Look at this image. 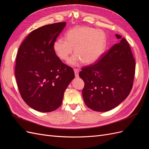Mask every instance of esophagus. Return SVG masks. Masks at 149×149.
Returning a JSON list of instances; mask_svg holds the SVG:
<instances>
[{"label":"esophagus","mask_w":149,"mask_h":149,"mask_svg":"<svg viewBox=\"0 0 149 149\" xmlns=\"http://www.w3.org/2000/svg\"><path fill=\"white\" fill-rule=\"evenodd\" d=\"M74 74H75V76L76 78L78 77L79 76V70L77 68H75L74 69Z\"/></svg>","instance_id":"1"}]
</instances>
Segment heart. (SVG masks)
<instances>
[{
    "mask_svg": "<svg viewBox=\"0 0 149 149\" xmlns=\"http://www.w3.org/2000/svg\"><path fill=\"white\" fill-rule=\"evenodd\" d=\"M107 45L106 33L88 26H76L66 31L65 39H56L53 44L55 55L66 61L73 52L74 55L68 60L71 65H78L81 61L89 65L96 61L104 52Z\"/></svg>",
    "mask_w": 149,
    "mask_h": 149,
    "instance_id": "obj_1",
    "label": "heart"
}]
</instances>
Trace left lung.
Returning <instances> with one entry per match:
<instances>
[{"label":"left lung","mask_w":149,"mask_h":149,"mask_svg":"<svg viewBox=\"0 0 149 149\" xmlns=\"http://www.w3.org/2000/svg\"><path fill=\"white\" fill-rule=\"evenodd\" d=\"M102 54L96 64L83 68L79 76L84 82L82 94L90 109L106 112L125 100L131 91L136 61L124 38Z\"/></svg>","instance_id":"obj_1"}]
</instances>
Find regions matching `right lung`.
I'll use <instances>...</instances> for the list:
<instances>
[{"instance_id":"obj_1","label":"right lung","mask_w":149,"mask_h":149,"mask_svg":"<svg viewBox=\"0 0 149 149\" xmlns=\"http://www.w3.org/2000/svg\"><path fill=\"white\" fill-rule=\"evenodd\" d=\"M65 25L66 22H59L34 30L18 50L15 68L18 88L26 104L36 111L58 109L74 78L73 68L64 64L53 49Z\"/></svg>"}]
</instances>
